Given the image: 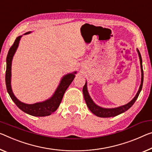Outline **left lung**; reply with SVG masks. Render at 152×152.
Instances as JSON below:
<instances>
[{
  "label": "left lung",
  "instance_id": "left-lung-1",
  "mask_svg": "<svg viewBox=\"0 0 152 152\" xmlns=\"http://www.w3.org/2000/svg\"><path fill=\"white\" fill-rule=\"evenodd\" d=\"M137 51L138 53V55L139 57V61H140V66H141V85L139 86V88L136 95L134 96V97L132 99L131 102H129L126 104L124 105H121V106L117 107H114V108H105V107H102L101 106H99L98 105L96 104V103L93 102V100L91 99L90 95H89L88 89H87V82L86 81L85 86H83V95L84 98H85V100L86 103V105H87L88 109L93 114L97 115L98 117L101 118H110V117H114L116 116V115H119L122 113H124V112L128 110L130 107H131L132 105L134 104V103L135 102L137 99L138 98V96L140 93L142 86H143V66H142V59L141 56L140 54V52L139 50L137 49Z\"/></svg>",
  "mask_w": 152,
  "mask_h": 152
}]
</instances>
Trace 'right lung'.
<instances>
[{
	"label": "right lung",
	"instance_id": "right-lung-1",
	"mask_svg": "<svg viewBox=\"0 0 152 152\" xmlns=\"http://www.w3.org/2000/svg\"><path fill=\"white\" fill-rule=\"evenodd\" d=\"M32 32H28L24 34L23 35L29 34ZM23 35L19 36L16 38L13 45L9 49L8 54L7 57V69H6V75H5V82L7 90L8 92L9 96L11 98V99L13 101V102L15 103L21 110H22L23 112L26 113L29 115H33V116H38L43 117L47 116L57 110V108L59 106L60 103L63 99L64 95L66 92V89L68 88L69 85L72 83V82L75 78L76 71L72 72V73L67 74L62 77L61 80H60L59 84L56 90L51 97L48 99L47 100L43 101V102H37L33 104H28L21 102L17 98L15 95L13 94V91L11 88V66L12 61L14 55H15L17 49H18L19 44L21 37Z\"/></svg>",
	"mask_w": 152,
	"mask_h": 152
}]
</instances>
